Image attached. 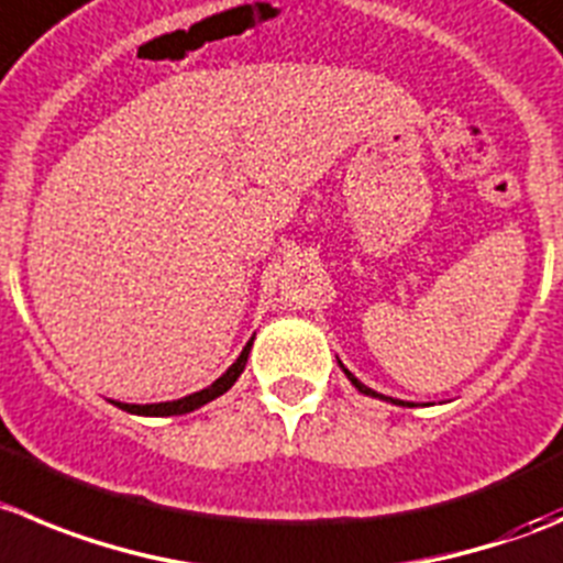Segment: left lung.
<instances>
[{"mask_svg": "<svg viewBox=\"0 0 563 563\" xmlns=\"http://www.w3.org/2000/svg\"><path fill=\"white\" fill-rule=\"evenodd\" d=\"M340 367H342V365H340ZM342 371H345V367H342ZM345 376H347V382H351V384H353V387H356V389H358V393H362V395H373V398H384V395L373 393V389H371V387H365V384L358 382V378H356V376H353V373H347V371H345ZM384 400H393V398H384ZM393 404H398V406H415V404H404V400H393Z\"/></svg>", "mask_w": 563, "mask_h": 563, "instance_id": "1", "label": "left lung"}]
</instances>
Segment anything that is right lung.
<instances>
[{
    "label": "right lung",
    "mask_w": 563,
    "mask_h": 563,
    "mask_svg": "<svg viewBox=\"0 0 563 563\" xmlns=\"http://www.w3.org/2000/svg\"><path fill=\"white\" fill-rule=\"evenodd\" d=\"M251 342L243 347V353L238 356V362H234L232 367H229L227 373H223L221 378H218L216 384H210L207 389H201V393H192L187 395V398H179V400H168V404H146V406H137V404H115L118 409L130 411V415H146V417H170V415H187V411L198 409V406L210 404V400H216L218 395L227 393L229 387H232L234 382H238V376L243 373L245 362H249V351H251Z\"/></svg>",
    "instance_id": "add662e5"
}]
</instances>
